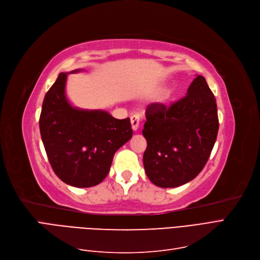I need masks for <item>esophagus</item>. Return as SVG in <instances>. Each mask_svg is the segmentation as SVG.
<instances>
[{
  "mask_svg": "<svg viewBox=\"0 0 260 260\" xmlns=\"http://www.w3.org/2000/svg\"><path fill=\"white\" fill-rule=\"evenodd\" d=\"M131 123H132V128L134 131H137L139 127V123H140V117L138 114L134 113L131 115Z\"/></svg>",
  "mask_w": 260,
  "mask_h": 260,
  "instance_id": "esophagus-1",
  "label": "esophagus"
}]
</instances>
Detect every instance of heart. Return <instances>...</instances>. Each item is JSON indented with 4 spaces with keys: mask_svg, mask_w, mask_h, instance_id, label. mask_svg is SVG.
I'll return each instance as SVG.
<instances>
[{
    "mask_svg": "<svg viewBox=\"0 0 260 260\" xmlns=\"http://www.w3.org/2000/svg\"><path fill=\"white\" fill-rule=\"evenodd\" d=\"M168 95H169V93H166V94H165V98H167V96H168Z\"/></svg>",
    "mask_w": 260,
    "mask_h": 260,
    "instance_id": "heart-1",
    "label": "heart"
}]
</instances>
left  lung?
I'll use <instances>...</instances> for the list:
<instances>
[{
	"instance_id": "8db88e82",
	"label": "left lung",
	"mask_w": 260,
	"mask_h": 260,
	"mask_svg": "<svg viewBox=\"0 0 260 260\" xmlns=\"http://www.w3.org/2000/svg\"><path fill=\"white\" fill-rule=\"evenodd\" d=\"M142 135L147 139L143 166L150 181L167 188L195 179L210 157L218 132L216 100L203 76L170 106L147 107Z\"/></svg>"
}]
</instances>
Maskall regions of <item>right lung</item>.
<instances>
[{
  "label": "right lung",
  "instance_id": "right-lung-1",
  "mask_svg": "<svg viewBox=\"0 0 260 260\" xmlns=\"http://www.w3.org/2000/svg\"><path fill=\"white\" fill-rule=\"evenodd\" d=\"M67 75L61 73L45 95L42 140L59 179L75 187H91L107 177L114 153L132 138L131 120H118L104 110L73 107L65 94Z\"/></svg>",
  "mask_w": 260,
  "mask_h": 260
}]
</instances>
